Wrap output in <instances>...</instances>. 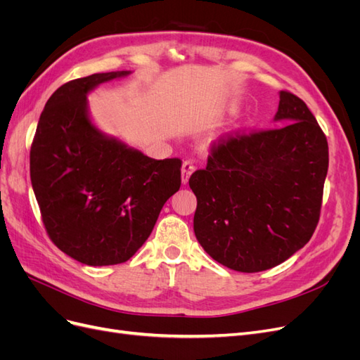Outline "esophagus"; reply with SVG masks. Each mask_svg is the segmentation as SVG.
<instances>
[{"label": "esophagus", "instance_id": "34e87169", "mask_svg": "<svg viewBox=\"0 0 360 360\" xmlns=\"http://www.w3.org/2000/svg\"><path fill=\"white\" fill-rule=\"evenodd\" d=\"M193 171H195V162L191 160V159L184 160L183 162V167H181V180H183L184 184L189 181V177H191V174Z\"/></svg>", "mask_w": 360, "mask_h": 360}]
</instances>
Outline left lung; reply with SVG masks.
Wrapping results in <instances>:
<instances>
[{
  "label": "left lung",
  "instance_id": "8db88e82",
  "mask_svg": "<svg viewBox=\"0 0 360 360\" xmlns=\"http://www.w3.org/2000/svg\"><path fill=\"white\" fill-rule=\"evenodd\" d=\"M275 120L284 126L221 138L207 167L189 179L200 245L243 274L284 263L309 242L320 219L328 139L307 103L290 91L279 93Z\"/></svg>",
  "mask_w": 360,
  "mask_h": 360
}]
</instances>
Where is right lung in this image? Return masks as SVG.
<instances>
[{"mask_svg": "<svg viewBox=\"0 0 360 360\" xmlns=\"http://www.w3.org/2000/svg\"><path fill=\"white\" fill-rule=\"evenodd\" d=\"M129 73L63 84L46 102L31 144L30 176L45 230L64 254L86 266L132 257L181 184L179 158L151 159L91 123L85 96Z\"/></svg>", "mask_w": 360, "mask_h": 360, "instance_id": "right-lung-1", "label": "right lung"}]
</instances>
